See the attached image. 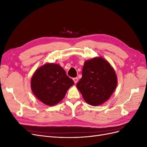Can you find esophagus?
<instances>
[{"label": "esophagus", "mask_w": 147, "mask_h": 147, "mask_svg": "<svg viewBox=\"0 0 147 147\" xmlns=\"http://www.w3.org/2000/svg\"><path fill=\"white\" fill-rule=\"evenodd\" d=\"M73 80L74 81V83L76 84L77 82H78V78H77V77H76V78H73Z\"/></svg>", "instance_id": "1"}]
</instances>
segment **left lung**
I'll list each match as a JSON object with an SVG mask.
<instances>
[{
  "mask_svg": "<svg viewBox=\"0 0 147 147\" xmlns=\"http://www.w3.org/2000/svg\"><path fill=\"white\" fill-rule=\"evenodd\" d=\"M117 85V77L107 61L101 57L84 62L82 78L77 84L84 100L88 104H104L112 96Z\"/></svg>",
  "mask_w": 147,
  "mask_h": 147,
  "instance_id": "obj_1",
  "label": "left lung"
}]
</instances>
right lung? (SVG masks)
Returning a JSON list of instances; mask_svg holds the SVG:
<instances>
[{
	"label": "right lung",
	"mask_w": 147,
	"mask_h": 147,
	"mask_svg": "<svg viewBox=\"0 0 147 147\" xmlns=\"http://www.w3.org/2000/svg\"><path fill=\"white\" fill-rule=\"evenodd\" d=\"M74 84L59 64L47 63L35 70L31 78L30 86L39 100L53 106L63 99L68 89Z\"/></svg>",
	"instance_id": "add662e5"
}]
</instances>
